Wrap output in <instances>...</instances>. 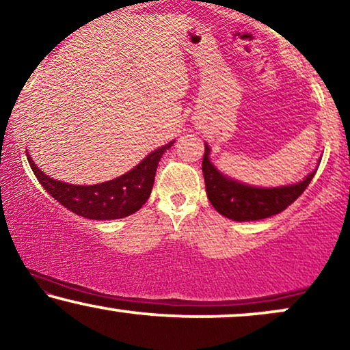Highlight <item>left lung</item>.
I'll return each instance as SVG.
<instances>
[{"mask_svg":"<svg viewBox=\"0 0 350 350\" xmlns=\"http://www.w3.org/2000/svg\"><path fill=\"white\" fill-rule=\"evenodd\" d=\"M208 154L210 147L205 144L202 171L208 200L218 213L234 221H256L281 213L302 196L317 172V170L312 171L304 180L284 187H250L221 174L210 163Z\"/></svg>","mask_w":350,"mask_h":350,"instance_id":"1","label":"left lung"}]
</instances>
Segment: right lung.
Segmentation results:
<instances>
[{
    "instance_id": "1",
    "label": "right lung",
    "mask_w": 350,
    "mask_h": 350,
    "mask_svg": "<svg viewBox=\"0 0 350 350\" xmlns=\"http://www.w3.org/2000/svg\"><path fill=\"white\" fill-rule=\"evenodd\" d=\"M172 144L174 140L157 148L126 174L95 185H72L51 179L35 166L30 154L27 160L43 189L72 213L88 219H118L135 213L145 205L152 193L158 161Z\"/></svg>"
}]
</instances>
